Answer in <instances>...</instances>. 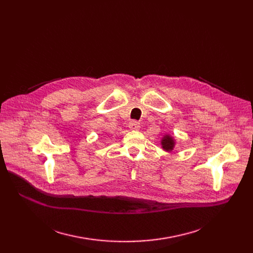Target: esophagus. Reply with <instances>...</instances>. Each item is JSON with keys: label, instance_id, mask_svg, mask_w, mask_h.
<instances>
[{"label": "esophagus", "instance_id": "esophagus-1", "mask_svg": "<svg viewBox=\"0 0 253 253\" xmlns=\"http://www.w3.org/2000/svg\"><path fill=\"white\" fill-rule=\"evenodd\" d=\"M128 127L130 128V130L136 131V130H139L140 125H139V123L136 122V121H131V122L128 124Z\"/></svg>", "mask_w": 253, "mask_h": 253}]
</instances>
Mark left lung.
Instances as JSON below:
<instances>
[{"instance_id":"left-lung-1","label":"left lung","mask_w":253,"mask_h":253,"mask_svg":"<svg viewBox=\"0 0 253 253\" xmlns=\"http://www.w3.org/2000/svg\"><path fill=\"white\" fill-rule=\"evenodd\" d=\"M175 144H176V140L175 137L171 134L166 133L162 139H161V147L165 152H172L175 148Z\"/></svg>"}]
</instances>
